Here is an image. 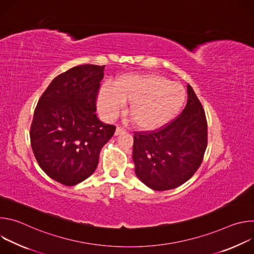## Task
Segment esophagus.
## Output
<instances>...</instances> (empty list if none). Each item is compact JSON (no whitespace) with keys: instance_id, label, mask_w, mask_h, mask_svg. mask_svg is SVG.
<instances>
[{"instance_id":"esophagus-1","label":"esophagus","mask_w":254,"mask_h":254,"mask_svg":"<svg viewBox=\"0 0 254 254\" xmlns=\"http://www.w3.org/2000/svg\"><path fill=\"white\" fill-rule=\"evenodd\" d=\"M126 132V129L123 128V127H117L116 129V135H119V134H122V133H125Z\"/></svg>"}]
</instances>
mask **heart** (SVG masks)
I'll return each mask as SVG.
<instances>
[{"mask_svg": "<svg viewBox=\"0 0 254 254\" xmlns=\"http://www.w3.org/2000/svg\"><path fill=\"white\" fill-rule=\"evenodd\" d=\"M186 99L184 87L157 73H130L118 76L112 86L100 88L96 98L99 113L116 119L125 102L132 124L142 130H155L169 124Z\"/></svg>", "mask_w": 254, "mask_h": 254, "instance_id": "b5f03b06", "label": "heart"}]
</instances>
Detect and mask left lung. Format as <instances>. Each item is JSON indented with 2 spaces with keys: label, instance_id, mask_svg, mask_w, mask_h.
<instances>
[{
  "label": "left lung",
  "instance_id": "8db88e82",
  "mask_svg": "<svg viewBox=\"0 0 254 254\" xmlns=\"http://www.w3.org/2000/svg\"><path fill=\"white\" fill-rule=\"evenodd\" d=\"M186 107L159 130L133 135L135 175L155 191L177 188L195 174L207 147V122L203 106L188 84Z\"/></svg>",
  "mask_w": 254,
  "mask_h": 254
}]
</instances>
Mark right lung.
<instances>
[{
	"mask_svg": "<svg viewBox=\"0 0 254 254\" xmlns=\"http://www.w3.org/2000/svg\"><path fill=\"white\" fill-rule=\"evenodd\" d=\"M105 66H75L55 77L35 108L30 129L34 156L53 180L73 186L95 171L116 127L96 117Z\"/></svg>",
	"mask_w": 254,
	"mask_h": 254,
	"instance_id": "obj_1",
	"label": "right lung"
}]
</instances>
